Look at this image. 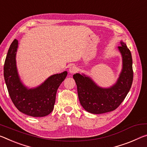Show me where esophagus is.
<instances>
[{
	"instance_id": "1",
	"label": "esophagus",
	"mask_w": 147,
	"mask_h": 147,
	"mask_svg": "<svg viewBox=\"0 0 147 147\" xmlns=\"http://www.w3.org/2000/svg\"><path fill=\"white\" fill-rule=\"evenodd\" d=\"M69 71L70 72V73H74L76 71H77V68L73 65V66H71L70 67Z\"/></svg>"
}]
</instances>
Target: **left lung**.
I'll use <instances>...</instances> for the list:
<instances>
[{
    "mask_svg": "<svg viewBox=\"0 0 147 147\" xmlns=\"http://www.w3.org/2000/svg\"><path fill=\"white\" fill-rule=\"evenodd\" d=\"M118 46L122 55L123 68L119 78L110 88L97 86L92 79L76 73L73 75L77 86L79 101L83 108L93 114H102L117 109L131 88L134 78L131 53L122 42Z\"/></svg>",
    "mask_w": 147,
    "mask_h": 147,
    "instance_id": "obj_1",
    "label": "left lung"
}]
</instances>
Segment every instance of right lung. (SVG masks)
<instances>
[{"instance_id": "add662e5", "label": "right lung", "mask_w": 147, "mask_h": 147, "mask_svg": "<svg viewBox=\"0 0 147 147\" xmlns=\"http://www.w3.org/2000/svg\"><path fill=\"white\" fill-rule=\"evenodd\" d=\"M18 45V41L15 39L9 48L4 65V80L10 98L16 108L25 115L34 117L48 115L53 111L57 90L67 72L51 76L38 87L28 89L20 81L16 68Z\"/></svg>"}]
</instances>
